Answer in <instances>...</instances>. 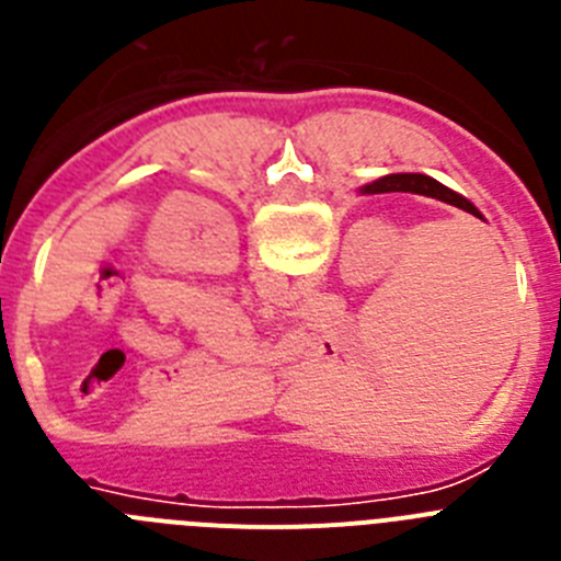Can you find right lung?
Wrapping results in <instances>:
<instances>
[{"mask_svg": "<svg viewBox=\"0 0 561 561\" xmlns=\"http://www.w3.org/2000/svg\"><path fill=\"white\" fill-rule=\"evenodd\" d=\"M421 193V196H433V199L438 202H447V205L453 207H460V210L472 213V216H478L480 213L478 207L472 205L469 199H463V196H458L455 191H449V187H444L440 182H435L433 176H424V173H390V176H381V180L370 182V185L362 187V193Z\"/></svg>", "mask_w": 561, "mask_h": 561, "instance_id": "add662e5", "label": "right lung"}]
</instances>
